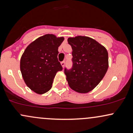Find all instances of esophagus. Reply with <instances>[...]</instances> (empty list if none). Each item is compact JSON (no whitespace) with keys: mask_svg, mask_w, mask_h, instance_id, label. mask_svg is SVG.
Listing matches in <instances>:
<instances>
[{"mask_svg":"<svg viewBox=\"0 0 133 133\" xmlns=\"http://www.w3.org/2000/svg\"><path fill=\"white\" fill-rule=\"evenodd\" d=\"M65 61H62V62H61V65H62V68H64V65H65Z\"/></svg>","mask_w":133,"mask_h":133,"instance_id":"esophagus-1","label":"esophagus"}]
</instances>
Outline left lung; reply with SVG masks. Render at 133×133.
Instances as JSON below:
<instances>
[{"label": "left lung", "mask_w": 133, "mask_h": 133, "mask_svg": "<svg viewBox=\"0 0 133 133\" xmlns=\"http://www.w3.org/2000/svg\"><path fill=\"white\" fill-rule=\"evenodd\" d=\"M72 66L64 69L69 86L79 93L92 91L101 81L108 69V53L104 47L86 36L69 37Z\"/></svg>", "instance_id": "8db88e82"}]
</instances>
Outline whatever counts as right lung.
<instances>
[{"instance_id": "right-lung-1", "label": "right lung", "mask_w": 133, "mask_h": 133, "mask_svg": "<svg viewBox=\"0 0 133 133\" xmlns=\"http://www.w3.org/2000/svg\"><path fill=\"white\" fill-rule=\"evenodd\" d=\"M64 39L45 34L30 43L23 53L20 63L22 77L35 92L42 94L49 91L57 72L62 70L57 55Z\"/></svg>"}]
</instances>
